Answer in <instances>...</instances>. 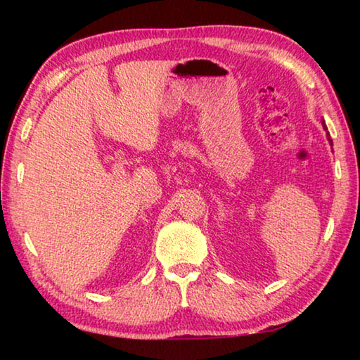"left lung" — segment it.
<instances>
[{
  "instance_id": "8db88e82",
  "label": "left lung",
  "mask_w": 360,
  "mask_h": 360,
  "mask_svg": "<svg viewBox=\"0 0 360 360\" xmlns=\"http://www.w3.org/2000/svg\"><path fill=\"white\" fill-rule=\"evenodd\" d=\"M322 129L326 130V133H327V139H328V144L330 146H333V143H332V139H330V135H328V131H327V125H326V120L322 119Z\"/></svg>"
}]
</instances>
